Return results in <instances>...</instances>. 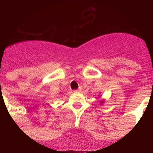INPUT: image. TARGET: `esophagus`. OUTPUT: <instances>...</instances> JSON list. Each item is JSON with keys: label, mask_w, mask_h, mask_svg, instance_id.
Wrapping results in <instances>:
<instances>
[{"label": "esophagus", "mask_w": 153, "mask_h": 153, "mask_svg": "<svg viewBox=\"0 0 153 153\" xmlns=\"http://www.w3.org/2000/svg\"><path fill=\"white\" fill-rule=\"evenodd\" d=\"M75 92H80V89H78V90H75Z\"/></svg>", "instance_id": "obj_1"}]
</instances>
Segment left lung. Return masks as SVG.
Here are the masks:
<instances>
[{"instance_id":"1","label":"left lung","mask_w":153,"mask_h":153,"mask_svg":"<svg viewBox=\"0 0 153 153\" xmlns=\"http://www.w3.org/2000/svg\"><path fill=\"white\" fill-rule=\"evenodd\" d=\"M103 102H104V100H102V101H101V102H100V105H103Z\"/></svg>"}]
</instances>
